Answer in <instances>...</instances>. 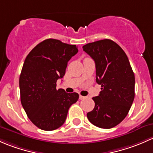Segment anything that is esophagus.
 Returning <instances> with one entry per match:
<instances>
[{"label":"esophagus","instance_id":"esophagus-1","mask_svg":"<svg viewBox=\"0 0 153 153\" xmlns=\"http://www.w3.org/2000/svg\"><path fill=\"white\" fill-rule=\"evenodd\" d=\"M86 97H83V96L79 95V100H85Z\"/></svg>","mask_w":153,"mask_h":153}]
</instances>
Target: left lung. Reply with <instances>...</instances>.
Masks as SVG:
<instances>
[{
    "label": "left lung",
    "mask_w": 153,
    "mask_h": 153,
    "mask_svg": "<svg viewBox=\"0 0 153 153\" xmlns=\"http://www.w3.org/2000/svg\"><path fill=\"white\" fill-rule=\"evenodd\" d=\"M94 60L100 95L93 97L95 107L87 113L88 120L100 128L110 129L124 120L135 97V75L127 56L116 42L98 40L83 45Z\"/></svg>",
    "instance_id": "left-lung-1"
}]
</instances>
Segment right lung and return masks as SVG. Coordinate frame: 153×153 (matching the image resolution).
<instances>
[{
  "mask_svg": "<svg viewBox=\"0 0 153 153\" xmlns=\"http://www.w3.org/2000/svg\"><path fill=\"white\" fill-rule=\"evenodd\" d=\"M78 52L76 45L55 39L37 44L26 56L19 79L20 101L31 122L47 131L62 125L77 93L56 89V81L65 74L68 62Z\"/></svg>",
  "mask_w": 153,
  "mask_h": 153,
  "instance_id": "obj_1",
  "label": "right lung"
}]
</instances>
